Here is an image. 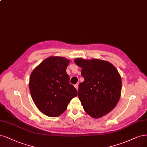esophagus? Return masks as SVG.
<instances>
[{
  "instance_id": "34e87169",
  "label": "esophagus",
  "mask_w": 147,
  "mask_h": 147,
  "mask_svg": "<svg viewBox=\"0 0 147 147\" xmlns=\"http://www.w3.org/2000/svg\"><path fill=\"white\" fill-rule=\"evenodd\" d=\"M75 88H76V89L78 90V84H75Z\"/></svg>"
}]
</instances>
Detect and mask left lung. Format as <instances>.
<instances>
[{
	"label": "left lung",
	"mask_w": 147,
	"mask_h": 147,
	"mask_svg": "<svg viewBox=\"0 0 147 147\" xmlns=\"http://www.w3.org/2000/svg\"><path fill=\"white\" fill-rule=\"evenodd\" d=\"M84 81L80 83L78 97L85 112L97 119L109 113L117 105L122 90L118 70L108 61L98 59L77 58Z\"/></svg>",
	"instance_id": "left-lung-1"
}]
</instances>
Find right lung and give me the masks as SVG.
Instances as JSON below:
<instances>
[{"mask_svg": "<svg viewBox=\"0 0 147 147\" xmlns=\"http://www.w3.org/2000/svg\"><path fill=\"white\" fill-rule=\"evenodd\" d=\"M69 62L64 57H50L30 75L29 89L32 99L38 109L49 117L63 114L78 94L66 73Z\"/></svg>", "mask_w": 147, "mask_h": 147, "instance_id": "add662e5", "label": "right lung"}]
</instances>
